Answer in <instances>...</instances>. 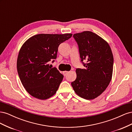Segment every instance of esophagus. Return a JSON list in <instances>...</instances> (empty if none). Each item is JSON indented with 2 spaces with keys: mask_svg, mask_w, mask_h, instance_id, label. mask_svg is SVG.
<instances>
[{
  "mask_svg": "<svg viewBox=\"0 0 132 132\" xmlns=\"http://www.w3.org/2000/svg\"><path fill=\"white\" fill-rule=\"evenodd\" d=\"M69 73V71H64V75L65 76H66Z\"/></svg>",
  "mask_w": 132,
  "mask_h": 132,
  "instance_id": "esophagus-1",
  "label": "esophagus"
}]
</instances>
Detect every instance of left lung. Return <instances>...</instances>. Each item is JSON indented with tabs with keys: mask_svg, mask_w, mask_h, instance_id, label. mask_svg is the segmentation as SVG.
Masks as SVG:
<instances>
[{
	"mask_svg": "<svg viewBox=\"0 0 132 132\" xmlns=\"http://www.w3.org/2000/svg\"><path fill=\"white\" fill-rule=\"evenodd\" d=\"M85 69H76L77 78L71 83L80 97L93 100L104 91L111 80L113 57L111 48L104 39L91 31L73 35ZM84 60L87 63H84Z\"/></svg>",
	"mask_w": 132,
	"mask_h": 132,
	"instance_id": "obj_1",
	"label": "left lung"
}]
</instances>
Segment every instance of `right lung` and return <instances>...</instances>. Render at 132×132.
Segmentation results:
<instances>
[{"mask_svg":"<svg viewBox=\"0 0 132 132\" xmlns=\"http://www.w3.org/2000/svg\"><path fill=\"white\" fill-rule=\"evenodd\" d=\"M71 36V34H38L22 46L17 60L18 73L24 88L33 97L46 100L57 92L63 75L48 63L56 59L60 44Z\"/></svg>","mask_w":132,"mask_h":132,"instance_id":"right-lung-1","label":"right lung"}]
</instances>
